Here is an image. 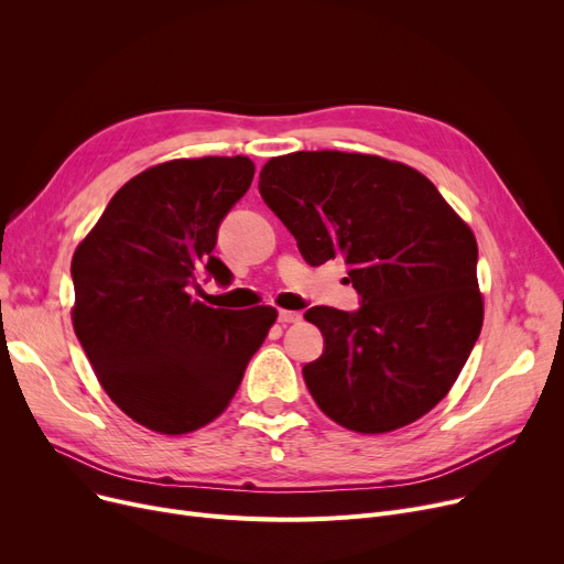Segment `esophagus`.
<instances>
[{"instance_id":"obj_1","label":"esophagus","mask_w":564,"mask_h":564,"mask_svg":"<svg viewBox=\"0 0 564 564\" xmlns=\"http://www.w3.org/2000/svg\"><path fill=\"white\" fill-rule=\"evenodd\" d=\"M302 313L297 311H279V322L281 324H292V322H300Z\"/></svg>"}]
</instances>
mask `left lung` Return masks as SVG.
Masks as SVG:
<instances>
[{"label": "left lung", "mask_w": 564, "mask_h": 564, "mask_svg": "<svg viewBox=\"0 0 564 564\" xmlns=\"http://www.w3.org/2000/svg\"><path fill=\"white\" fill-rule=\"evenodd\" d=\"M260 196L313 267L343 258L357 311L313 306L304 381L338 425L381 434L438 404L482 329L478 245L423 173L375 155L272 158Z\"/></svg>", "instance_id": "8db88e82"}]
</instances>
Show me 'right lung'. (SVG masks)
Returning a JSON list of instances; mask_svg holds the SVG:
<instances>
[{
	"label": "right lung",
	"instance_id": "add662e5",
	"mask_svg": "<svg viewBox=\"0 0 564 564\" xmlns=\"http://www.w3.org/2000/svg\"><path fill=\"white\" fill-rule=\"evenodd\" d=\"M253 173L242 155L145 169L73 256L77 340L107 395L148 430L185 434L215 421L276 319L270 306L213 308L189 294L203 272L230 283L213 251Z\"/></svg>",
	"mask_w": 564,
	"mask_h": 564
}]
</instances>
